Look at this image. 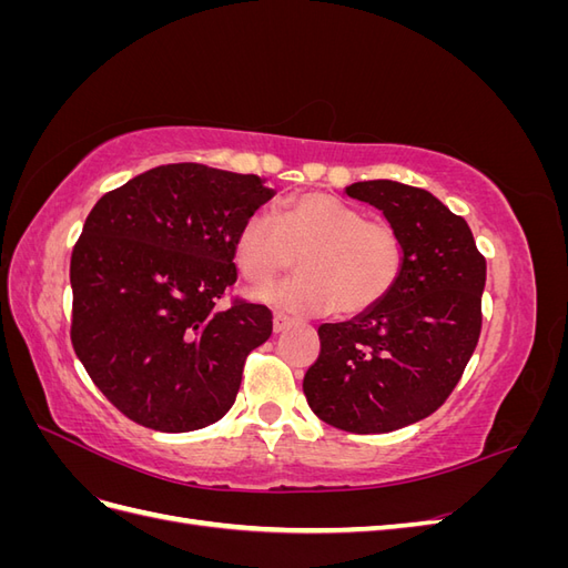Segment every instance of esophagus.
<instances>
[{
	"label": "esophagus",
	"instance_id": "1",
	"mask_svg": "<svg viewBox=\"0 0 568 568\" xmlns=\"http://www.w3.org/2000/svg\"><path fill=\"white\" fill-rule=\"evenodd\" d=\"M291 324H294V320L282 315V313H277V315H274V320H272V329H274V334H282L284 329H288Z\"/></svg>",
	"mask_w": 568,
	"mask_h": 568
}]
</instances>
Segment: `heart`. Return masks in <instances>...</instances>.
<instances>
[{
  "label": "heart",
  "instance_id": "1",
  "mask_svg": "<svg viewBox=\"0 0 568 568\" xmlns=\"http://www.w3.org/2000/svg\"><path fill=\"white\" fill-rule=\"evenodd\" d=\"M236 265L265 286L294 267L301 274L263 288L257 298L296 315L353 317L379 305L398 284L405 265L403 239L390 222L365 217L355 205L313 192L284 201L277 220L251 213L236 232Z\"/></svg>",
  "mask_w": 568,
  "mask_h": 568
}]
</instances>
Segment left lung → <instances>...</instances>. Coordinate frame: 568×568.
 Wrapping results in <instances>:
<instances>
[{
  "label": "left lung",
  "mask_w": 568,
  "mask_h": 568,
  "mask_svg": "<svg viewBox=\"0 0 568 568\" xmlns=\"http://www.w3.org/2000/svg\"><path fill=\"white\" fill-rule=\"evenodd\" d=\"M398 230L405 265L372 311L322 324V351L303 393L341 432L388 434L436 412L467 367L480 336L486 257L467 220L426 189L393 180L346 186Z\"/></svg>",
  "instance_id": "8db88e82"
}]
</instances>
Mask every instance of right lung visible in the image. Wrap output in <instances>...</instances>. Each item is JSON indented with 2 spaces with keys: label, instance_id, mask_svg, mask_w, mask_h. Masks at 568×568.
<instances>
[{
  "label": "right lung",
  "instance_id": "obj_1",
  "mask_svg": "<svg viewBox=\"0 0 568 568\" xmlns=\"http://www.w3.org/2000/svg\"><path fill=\"white\" fill-rule=\"evenodd\" d=\"M272 196L257 175L170 163L104 194L84 220L71 255V341L128 419L184 434L234 405L272 313L215 303L236 282L239 227Z\"/></svg>",
  "mask_w": 568,
  "mask_h": 568
}]
</instances>
